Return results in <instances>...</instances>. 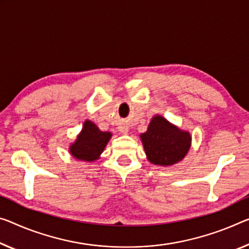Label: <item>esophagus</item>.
<instances>
[{"instance_id": "esophagus-1", "label": "esophagus", "mask_w": 249, "mask_h": 249, "mask_svg": "<svg viewBox=\"0 0 249 249\" xmlns=\"http://www.w3.org/2000/svg\"><path fill=\"white\" fill-rule=\"evenodd\" d=\"M121 132H122V133H127V132H128V129H122Z\"/></svg>"}]
</instances>
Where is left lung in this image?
<instances>
[{"label": "left lung", "instance_id": "1", "mask_svg": "<svg viewBox=\"0 0 249 249\" xmlns=\"http://www.w3.org/2000/svg\"><path fill=\"white\" fill-rule=\"evenodd\" d=\"M144 151L149 161L169 166L180 160L189 150L191 137L170 124L164 118L156 116L149 124L147 132L141 135Z\"/></svg>", "mask_w": 249, "mask_h": 249}]
</instances>
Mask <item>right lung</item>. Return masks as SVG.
Instances as JSON below:
<instances>
[{
  "label": "right lung",
  "mask_w": 249,
  "mask_h": 249,
  "mask_svg": "<svg viewBox=\"0 0 249 249\" xmlns=\"http://www.w3.org/2000/svg\"><path fill=\"white\" fill-rule=\"evenodd\" d=\"M110 138L111 133L100 131L93 122L87 120L78 139L71 146L70 151L76 159L93 161L101 155Z\"/></svg>",
  "instance_id": "1"
}]
</instances>
